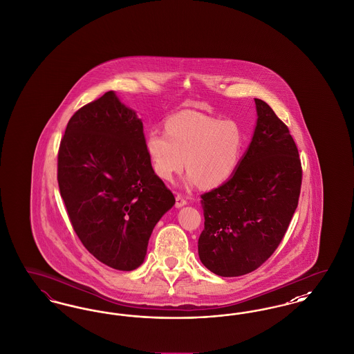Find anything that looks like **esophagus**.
Segmentation results:
<instances>
[{
  "instance_id": "34e87169",
  "label": "esophagus",
  "mask_w": 354,
  "mask_h": 354,
  "mask_svg": "<svg viewBox=\"0 0 354 354\" xmlns=\"http://www.w3.org/2000/svg\"><path fill=\"white\" fill-rule=\"evenodd\" d=\"M175 201H176V202H175V205H176L178 208H180V207H183V205H185V204H187V199H185V198H183L182 195H179V194L176 195Z\"/></svg>"
}]
</instances>
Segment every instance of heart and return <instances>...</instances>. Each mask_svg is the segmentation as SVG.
Returning a JSON list of instances; mask_svg holds the SVG:
<instances>
[{"label":"heart","mask_w":354,"mask_h":354,"mask_svg":"<svg viewBox=\"0 0 354 354\" xmlns=\"http://www.w3.org/2000/svg\"><path fill=\"white\" fill-rule=\"evenodd\" d=\"M244 142V133L234 120L182 111L165 122V133L149 131L145 149L160 179L172 180L185 165L187 183L216 187L235 172Z\"/></svg>","instance_id":"b5f03b06"}]
</instances>
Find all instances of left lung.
<instances>
[{"label":"left lung","instance_id":"left-lung-1","mask_svg":"<svg viewBox=\"0 0 354 354\" xmlns=\"http://www.w3.org/2000/svg\"><path fill=\"white\" fill-rule=\"evenodd\" d=\"M257 124L235 174L201 195L203 264L223 277L257 270L276 251L297 208L303 167L286 123L254 98Z\"/></svg>","mask_w":354,"mask_h":354}]
</instances>
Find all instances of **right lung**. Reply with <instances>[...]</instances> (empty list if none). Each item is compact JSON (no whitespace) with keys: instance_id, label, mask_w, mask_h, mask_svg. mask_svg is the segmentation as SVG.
I'll use <instances>...</instances> for the list:
<instances>
[{"instance_id":"obj_1","label":"right lung","mask_w":354,"mask_h":354,"mask_svg":"<svg viewBox=\"0 0 354 354\" xmlns=\"http://www.w3.org/2000/svg\"><path fill=\"white\" fill-rule=\"evenodd\" d=\"M145 139L142 120L107 91L74 113L59 143L57 179L73 230L114 270L143 263L155 224L175 204Z\"/></svg>"}]
</instances>
